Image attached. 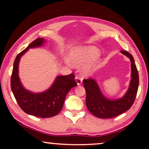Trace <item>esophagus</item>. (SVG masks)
Masks as SVG:
<instances>
[{
    "label": "esophagus",
    "instance_id": "obj_1",
    "mask_svg": "<svg viewBox=\"0 0 149 149\" xmlns=\"http://www.w3.org/2000/svg\"><path fill=\"white\" fill-rule=\"evenodd\" d=\"M82 78L79 76H76L75 77V81H76L77 84L78 85H79L82 84Z\"/></svg>",
    "mask_w": 149,
    "mask_h": 149
}]
</instances>
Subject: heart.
I'll list each match as a JSON object with an SVG mask.
<instances>
[{
    "label": "heart",
    "mask_w": 149,
    "mask_h": 149,
    "mask_svg": "<svg viewBox=\"0 0 149 149\" xmlns=\"http://www.w3.org/2000/svg\"><path fill=\"white\" fill-rule=\"evenodd\" d=\"M99 50L95 47L90 46L77 48L70 52V62L74 66L79 67L92 62L99 56ZM98 65L99 63L97 62H93L85 68V73L87 74H89L94 72L98 68Z\"/></svg>",
    "instance_id": "obj_1"
}]
</instances>
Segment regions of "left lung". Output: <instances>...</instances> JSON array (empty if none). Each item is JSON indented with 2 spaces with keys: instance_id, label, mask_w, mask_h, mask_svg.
Here are the masks:
<instances>
[{
  "instance_id": "8db88e82",
  "label": "left lung",
  "mask_w": 149,
  "mask_h": 149,
  "mask_svg": "<svg viewBox=\"0 0 149 149\" xmlns=\"http://www.w3.org/2000/svg\"><path fill=\"white\" fill-rule=\"evenodd\" d=\"M121 52L130 58L132 66V79L127 93L122 99L108 100L102 94L99 86L93 79H84V85L86 91V106L87 109L96 117L99 118H112L126 112L132 107L135 101L139 87V74L132 54L126 50Z\"/></svg>"
}]
</instances>
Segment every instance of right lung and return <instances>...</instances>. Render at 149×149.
<instances>
[{
  "instance_id": "add662e5",
  "label": "right lung",
  "mask_w": 149,
  "mask_h": 149,
  "mask_svg": "<svg viewBox=\"0 0 149 149\" xmlns=\"http://www.w3.org/2000/svg\"><path fill=\"white\" fill-rule=\"evenodd\" d=\"M44 42L43 38H37L17 55L14 62L10 85L15 99L22 110L38 118H51L61 111L68 93L77 85L74 74L72 73L70 75L58 76L52 86L41 93H33L27 91L22 86L18 76L20 58L30 48L41 46Z\"/></svg>"
}]
</instances>
